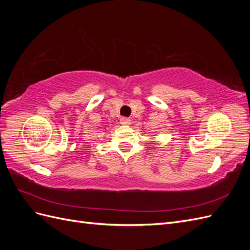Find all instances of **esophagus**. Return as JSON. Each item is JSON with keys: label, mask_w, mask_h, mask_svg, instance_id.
<instances>
[{"label": "esophagus", "mask_w": 250, "mask_h": 250, "mask_svg": "<svg viewBox=\"0 0 250 250\" xmlns=\"http://www.w3.org/2000/svg\"><path fill=\"white\" fill-rule=\"evenodd\" d=\"M120 123L122 125H125V126H128L131 124V120L128 119V118H121L120 120Z\"/></svg>", "instance_id": "34e87169"}]
</instances>
